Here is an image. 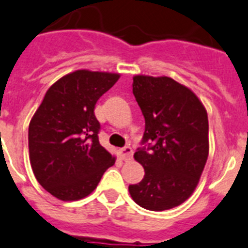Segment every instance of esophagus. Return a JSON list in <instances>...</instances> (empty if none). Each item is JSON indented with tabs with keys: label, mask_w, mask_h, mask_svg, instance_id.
<instances>
[{
	"label": "esophagus",
	"mask_w": 248,
	"mask_h": 248,
	"mask_svg": "<svg viewBox=\"0 0 248 248\" xmlns=\"http://www.w3.org/2000/svg\"><path fill=\"white\" fill-rule=\"evenodd\" d=\"M120 155L124 160H131L132 159V155H134V150H132L131 146H124L120 149Z\"/></svg>",
	"instance_id": "34e87169"
}]
</instances>
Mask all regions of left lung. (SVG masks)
<instances>
[{"mask_svg": "<svg viewBox=\"0 0 248 248\" xmlns=\"http://www.w3.org/2000/svg\"><path fill=\"white\" fill-rule=\"evenodd\" d=\"M132 92L145 118L134 157L145 169L131 197L149 211L182 204L198 185L208 159V116L190 89L169 77H134Z\"/></svg>", "mask_w": 248, "mask_h": 248, "instance_id": "8db88e82", "label": "left lung"}]
</instances>
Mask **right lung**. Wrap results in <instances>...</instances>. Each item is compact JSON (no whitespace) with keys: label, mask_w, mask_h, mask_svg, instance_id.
I'll return each instance as SVG.
<instances>
[{"label":"right lung","mask_w":248,"mask_h":248,"mask_svg":"<svg viewBox=\"0 0 248 248\" xmlns=\"http://www.w3.org/2000/svg\"><path fill=\"white\" fill-rule=\"evenodd\" d=\"M120 74L77 70L54 83L31 118L29 153L35 178L60 201L97 188L114 157L101 146L95 103Z\"/></svg>","instance_id":"add662e5"}]
</instances>
